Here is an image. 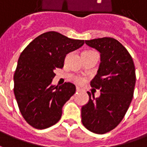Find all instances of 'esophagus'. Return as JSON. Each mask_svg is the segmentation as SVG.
Here are the masks:
<instances>
[{"instance_id":"34e87169","label":"esophagus","mask_w":147,"mask_h":147,"mask_svg":"<svg viewBox=\"0 0 147 147\" xmlns=\"http://www.w3.org/2000/svg\"><path fill=\"white\" fill-rule=\"evenodd\" d=\"M83 90H82V88H79V87H76V91L77 92H80V91H82Z\"/></svg>"}]
</instances>
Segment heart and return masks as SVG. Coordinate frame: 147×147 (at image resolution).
Returning a JSON list of instances; mask_svg holds the SVG:
<instances>
[{
	"instance_id": "1",
	"label": "heart",
	"mask_w": 147,
	"mask_h": 147,
	"mask_svg": "<svg viewBox=\"0 0 147 147\" xmlns=\"http://www.w3.org/2000/svg\"><path fill=\"white\" fill-rule=\"evenodd\" d=\"M74 81L77 84H83L85 81V79L82 76H76L74 78Z\"/></svg>"
}]
</instances>
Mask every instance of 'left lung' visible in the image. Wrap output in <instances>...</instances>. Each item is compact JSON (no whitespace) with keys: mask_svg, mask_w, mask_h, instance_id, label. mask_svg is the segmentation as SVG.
Listing matches in <instances>:
<instances>
[{"mask_svg":"<svg viewBox=\"0 0 147 147\" xmlns=\"http://www.w3.org/2000/svg\"><path fill=\"white\" fill-rule=\"evenodd\" d=\"M100 52L101 62L91 88L100 91L98 98L91 97L81 108L82 123L88 131L102 134L120 123L130 107L136 81L132 57L117 40L103 37L85 40Z\"/></svg>","mask_w":147,"mask_h":147,"instance_id":"left-lung-1","label":"left lung"}]
</instances>
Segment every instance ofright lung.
<instances>
[{
	"mask_svg": "<svg viewBox=\"0 0 147 147\" xmlns=\"http://www.w3.org/2000/svg\"><path fill=\"white\" fill-rule=\"evenodd\" d=\"M83 40H73L57 32L35 38L21 52L14 73V95L28 123L45 129L61 118L64 103L76 92V86L52 85L56 68H62L67 54L80 49Z\"/></svg>",
	"mask_w": 147,
	"mask_h": 147,
	"instance_id": "right-lung-1",
	"label": "right lung"
}]
</instances>
